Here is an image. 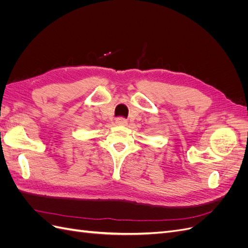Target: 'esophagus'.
I'll use <instances>...</instances> for the list:
<instances>
[{"instance_id": "1", "label": "esophagus", "mask_w": 248, "mask_h": 248, "mask_svg": "<svg viewBox=\"0 0 248 248\" xmlns=\"http://www.w3.org/2000/svg\"><path fill=\"white\" fill-rule=\"evenodd\" d=\"M116 123L118 125H126L127 124V120L125 118H123V117H118L116 119Z\"/></svg>"}]
</instances>
